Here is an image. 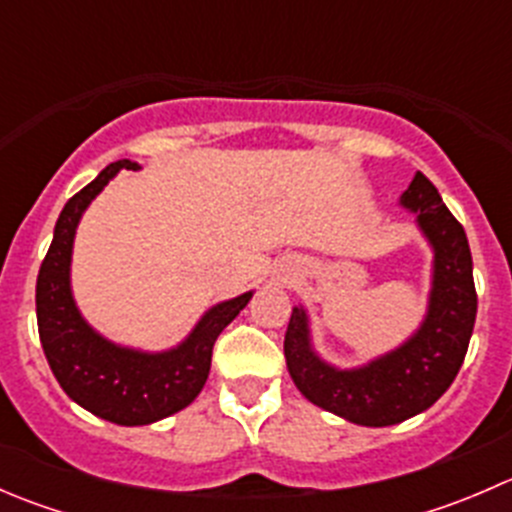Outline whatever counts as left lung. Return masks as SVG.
<instances>
[{"label":"left lung","instance_id":"8db88e82","mask_svg":"<svg viewBox=\"0 0 512 512\" xmlns=\"http://www.w3.org/2000/svg\"><path fill=\"white\" fill-rule=\"evenodd\" d=\"M401 205L414 210L436 252L423 327L404 347L354 371L334 369L312 352L302 309H294L285 334L287 369L304 399L359 426H391L436 404L456 379L476 324L478 294L463 225L421 170Z\"/></svg>","mask_w":512,"mask_h":512}]
</instances>
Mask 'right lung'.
<instances>
[{"label":"right lung","instance_id":"right-lung-1","mask_svg":"<svg viewBox=\"0 0 512 512\" xmlns=\"http://www.w3.org/2000/svg\"><path fill=\"white\" fill-rule=\"evenodd\" d=\"M121 168L138 170V163L106 165L61 210L36 277V322L46 361L76 404L118 426H143L193 404L208 381L215 339L250 302L252 292L210 309L193 334L170 352L141 354L98 337L71 297V245L86 205Z\"/></svg>","mask_w":512,"mask_h":512}]
</instances>
